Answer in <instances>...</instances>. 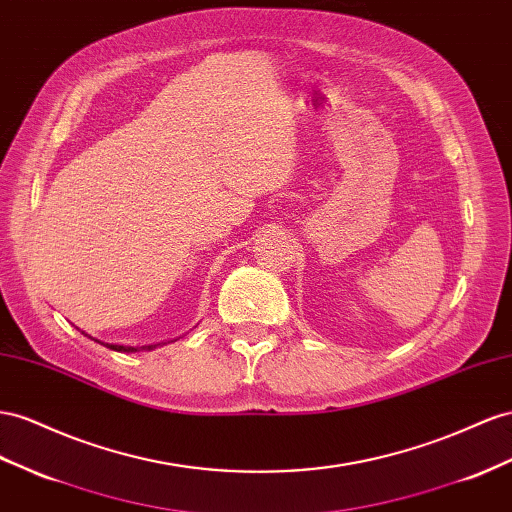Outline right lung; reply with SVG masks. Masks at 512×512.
Masks as SVG:
<instances>
[{
  "mask_svg": "<svg viewBox=\"0 0 512 512\" xmlns=\"http://www.w3.org/2000/svg\"><path fill=\"white\" fill-rule=\"evenodd\" d=\"M81 334L84 336H88L86 331H81ZM88 338H92V336H88ZM94 342H101V340H96V338H92ZM101 344H105L107 349H112V351H120V353H135V351H153V349H157L159 344H146V347H124V344H107V342H101ZM163 344V342H161Z\"/></svg>",
  "mask_w": 512,
  "mask_h": 512,
  "instance_id": "obj_1",
  "label": "right lung"
}]
</instances>
